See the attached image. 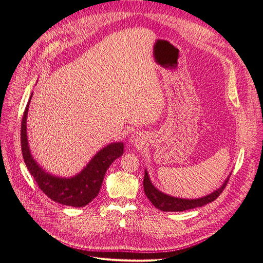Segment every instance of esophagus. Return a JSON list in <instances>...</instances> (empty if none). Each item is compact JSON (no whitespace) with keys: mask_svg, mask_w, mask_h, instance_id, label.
<instances>
[{"mask_svg":"<svg viewBox=\"0 0 263 263\" xmlns=\"http://www.w3.org/2000/svg\"><path fill=\"white\" fill-rule=\"evenodd\" d=\"M130 143L131 145H134V146H140V145H143L145 143V137L140 132H135L131 135Z\"/></svg>","mask_w":263,"mask_h":263,"instance_id":"obj_1","label":"esophagus"}]
</instances>
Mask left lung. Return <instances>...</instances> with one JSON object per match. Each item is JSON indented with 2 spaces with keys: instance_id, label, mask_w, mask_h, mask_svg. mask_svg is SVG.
<instances>
[{
  "instance_id": "1",
  "label": "left lung",
  "mask_w": 263,
  "mask_h": 263,
  "mask_svg": "<svg viewBox=\"0 0 263 263\" xmlns=\"http://www.w3.org/2000/svg\"><path fill=\"white\" fill-rule=\"evenodd\" d=\"M230 179V176L227 178V180L223 182L221 187L212 192L209 195H206L200 198L195 199H186V198H179V197H173L168 195V194H164L158 189L153 185V183L148 177L147 171L145 170L144 174V181H143V186L144 192L146 194L147 198L151 200L153 205L162 211H184L189 209H194L197 207H202L207 205V203L213 201L219 197L220 194L226 189L228 181Z\"/></svg>"
}]
</instances>
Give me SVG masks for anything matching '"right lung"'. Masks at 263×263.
<instances>
[{
	"label": "right lung",
	"instance_id": "1",
	"mask_svg": "<svg viewBox=\"0 0 263 263\" xmlns=\"http://www.w3.org/2000/svg\"><path fill=\"white\" fill-rule=\"evenodd\" d=\"M31 97L32 94L26 106L21 129L22 152L26 166L37 183L39 187L47 197L65 206L84 207L99 194L107 169L123 154V143L115 142L107 145L95 154V156L79 173L71 178L53 176L39 166L29 148L27 116Z\"/></svg>",
	"mask_w": 263,
	"mask_h": 263
}]
</instances>
